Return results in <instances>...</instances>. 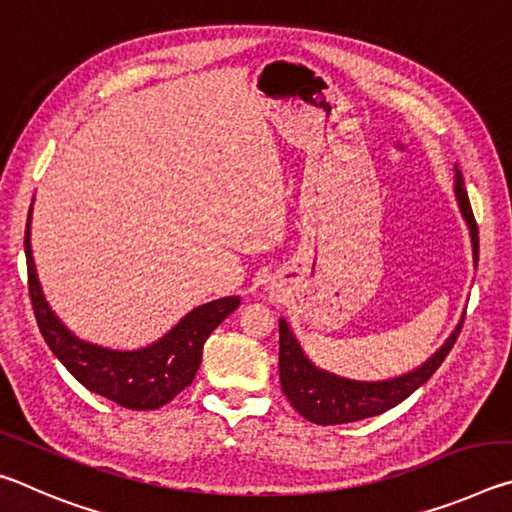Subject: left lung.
I'll use <instances>...</instances> for the list:
<instances>
[{
    "mask_svg": "<svg viewBox=\"0 0 512 512\" xmlns=\"http://www.w3.org/2000/svg\"><path fill=\"white\" fill-rule=\"evenodd\" d=\"M454 196L458 203V210L465 219L467 230H470V244H472V257L474 266L479 262V228H476L470 198H467L463 173L454 164ZM465 316V314H463ZM463 318L458 320L454 332L447 336V341L431 354V357L420 363L418 368L391 379H350L343 375H336L332 370H325L316 366L314 361L307 357L302 350L300 341L293 334L287 318H280V381L282 391L287 395L293 409H296L302 418L316 424H345L357 422L363 418H372L388 409H393L400 402H404L411 393L429 381V377L440 368L445 361L449 350L461 334Z\"/></svg>",
    "mask_w": 512,
    "mask_h": 512,
    "instance_id": "1",
    "label": "left lung"
}]
</instances>
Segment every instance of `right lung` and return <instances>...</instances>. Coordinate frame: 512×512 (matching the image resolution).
I'll list each match as a JSON object with an SVG mask.
<instances>
[{
    "mask_svg": "<svg viewBox=\"0 0 512 512\" xmlns=\"http://www.w3.org/2000/svg\"><path fill=\"white\" fill-rule=\"evenodd\" d=\"M33 212V205H31ZM31 212L24 232L29 293L40 334L76 381L126 409H160L192 384L203 361V345L216 327L241 305L239 296L205 302L178 320L160 339L135 350H119L76 336L45 298L31 253Z\"/></svg>",
    "mask_w": 512,
    "mask_h": 512,
    "instance_id": "1",
    "label": "right lung"
}]
</instances>
